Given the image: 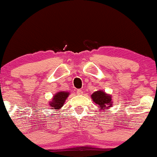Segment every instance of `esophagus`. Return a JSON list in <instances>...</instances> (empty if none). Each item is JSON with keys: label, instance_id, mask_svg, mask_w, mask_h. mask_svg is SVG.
I'll list each match as a JSON object with an SVG mask.
<instances>
[{"label": "esophagus", "instance_id": "34e87169", "mask_svg": "<svg viewBox=\"0 0 157 157\" xmlns=\"http://www.w3.org/2000/svg\"><path fill=\"white\" fill-rule=\"evenodd\" d=\"M82 94H83V91H82L81 89L77 90V94H78V95H82Z\"/></svg>", "mask_w": 157, "mask_h": 157}]
</instances>
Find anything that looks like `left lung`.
<instances>
[{"mask_svg": "<svg viewBox=\"0 0 157 157\" xmlns=\"http://www.w3.org/2000/svg\"><path fill=\"white\" fill-rule=\"evenodd\" d=\"M92 101L98 105V109L100 111H104L109 109L113 106L112 97L111 94L105 93L103 90H98L94 91L91 95Z\"/></svg>", "mask_w": 157, "mask_h": 157, "instance_id": "left-lung-1", "label": "left lung"}]
</instances>
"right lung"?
<instances>
[{
    "instance_id": "add662e5",
    "label": "right lung",
    "mask_w": 157,
    "mask_h": 157,
    "mask_svg": "<svg viewBox=\"0 0 157 157\" xmlns=\"http://www.w3.org/2000/svg\"><path fill=\"white\" fill-rule=\"evenodd\" d=\"M69 94V92L64 91H58V92L55 93V94H54L53 97L52 98L51 101L48 102V104H49L52 109L60 110L63 106L66 100L68 98Z\"/></svg>"
}]
</instances>
